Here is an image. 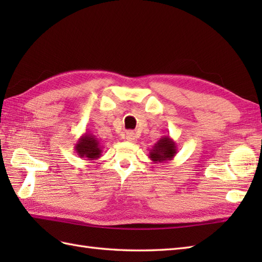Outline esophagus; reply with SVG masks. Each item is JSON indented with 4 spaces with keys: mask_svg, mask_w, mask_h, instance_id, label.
<instances>
[{
    "mask_svg": "<svg viewBox=\"0 0 262 262\" xmlns=\"http://www.w3.org/2000/svg\"><path fill=\"white\" fill-rule=\"evenodd\" d=\"M126 140H127L128 142L134 143V142H136V141H137V134H136L135 132H133V130L127 132V134H126Z\"/></svg>",
    "mask_w": 262,
    "mask_h": 262,
    "instance_id": "34e87169",
    "label": "esophagus"
}]
</instances>
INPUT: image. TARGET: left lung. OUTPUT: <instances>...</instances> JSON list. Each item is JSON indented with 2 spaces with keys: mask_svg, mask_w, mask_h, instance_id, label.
Returning a JSON list of instances; mask_svg holds the SVG:
<instances>
[{
  "mask_svg": "<svg viewBox=\"0 0 262 262\" xmlns=\"http://www.w3.org/2000/svg\"><path fill=\"white\" fill-rule=\"evenodd\" d=\"M178 153V147L176 142L168 136L161 137L160 140L154 144L153 147L149 149L148 158L151 159L154 163H163L168 161L173 160Z\"/></svg>",
  "mask_w": 262,
  "mask_h": 262,
  "instance_id": "left-lung-1",
  "label": "left lung"
}]
</instances>
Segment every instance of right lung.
I'll use <instances>...</instances> for the list:
<instances>
[{
  "label": "right lung",
  "instance_id": "1",
  "mask_svg": "<svg viewBox=\"0 0 262 262\" xmlns=\"http://www.w3.org/2000/svg\"><path fill=\"white\" fill-rule=\"evenodd\" d=\"M74 151L79 155V158L92 161L101 157L102 146L96 135L90 132H85L75 143Z\"/></svg>",
  "mask_w": 262,
  "mask_h": 262
}]
</instances>
